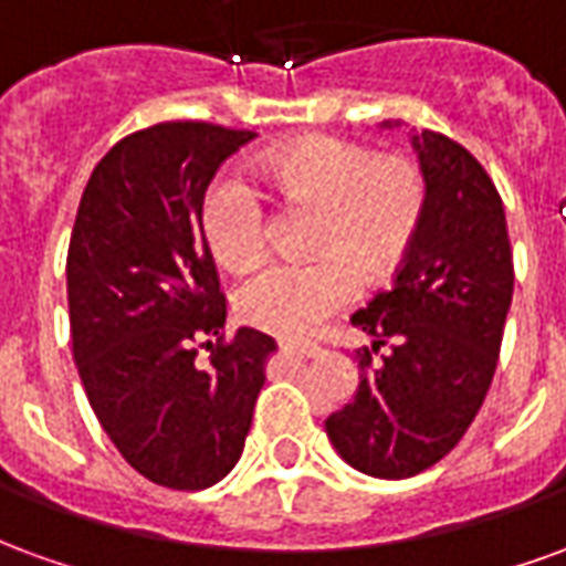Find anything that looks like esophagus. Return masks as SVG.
Segmentation results:
<instances>
[{"label": "esophagus", "instance_id": "obj_1", "mask_svg": "<svg viewBox=\"0 0 566 566\" xmlns=\"http://www.w3.org/2000/svg\"><path fill=\"white\" fill-rule=\"evenodd\" d=\"M279 352L291 357H315L318 345H300V343H279Z\"/></svg>", "mask_w": 566, "mask_h": 566}]
</instances>
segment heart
Masks as SVG:
<instances>
[{
  "instance_id": "obj_1",
  "label": "heart",
  "mask_w": 566,
  "mask_h": 566,
  "mask_svg": "<svg viewBox=\"0 0 566 566\" xmlns=\"http://www.w3.org/2000/svg\"><path fill=\"white\" fill-rule=\"evenodd\" d=\"M251 175L284 202L315 206L303 263H275L235 291L239 318L275 333L308 336L352 300L357 279H391L416 242L427 209V181L409 157H376L336 136H303L258 154ZM202 235L214 260L254 270L266 248L263 202L239 178H218L202 199Z\"/></svg>"
}]
</instances>
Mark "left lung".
Listing matches in <instances>:
<instances>
[{
    "label": "left lung",
    "instance_id": "obj_1",
    "mask_svg": "<svg viewBox=\"0 0 566 566\" xmlns=\"http://www.w3.org/2000/svg\"><path fill=\"white\" fill-rule=\"evenodd\" d=\"M412 148L427 181L424 221L391 287L352 315L373 345L357 348L355 400L324 421L339 458L376 479L424 473L461 442L494 379L512 303L494 181L442 133H412Z\"/></svg>",
    "mask_w": 566,
    "mask_h": 566
}]
</instances>
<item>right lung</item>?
<instances>
[{
    "label": "right lung",
    "instance_id": "obj_1",
    "mask_svg": "<svg viewBox=\"0 0 566 566\" xmlns=\"http://www.w3.org/2000/svg\"><path fill=\"white\" fill-rule=\"evenodd\" d=\"M251 129L172 120L96 163L66 258L72 355L99 424L154 485L202 491L245 449L266 333L223 343L227 300L202 235V199ZM218 338V344H211ZM210 364L199 368L196 348Z\"/></svg>",
    "mask_w": 566,
    "mask_h": 566
}]
</instances>
